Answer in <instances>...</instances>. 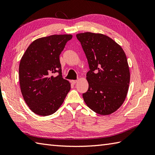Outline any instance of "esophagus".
Instances as JSON below:
<instances>
[{
    "instance_id": "34e87169",
    "label": "esophagus",
    "mask_w": 155,
    "mask_h": 155,
    "mask_svg": "<svg viewBox=\"0 0 155 155\" xmlns=\"http://www.w3.org/2000/svg\"><path fill=\"white\" fill-rule=\"evenodd\" d=\"M77 81H78L77 80H72V81H71V83L74 84H76V83H77Z\"/></svg>"
}]
</instances>
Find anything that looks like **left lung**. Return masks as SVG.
Masks as SVG:
<instances>
[{
  "instance_id": "obj_1",
  "label": "left lung",
  "mask_w": 155,
  "mask_h": 155,
  "mask_svg": "<svg viewBox=\"0 0 155 155\" xmlns=\"http://www.w3.org/2000/svg\"><path fill=\"white\" fill-rule=\"evenodd\" d=\"M86 55L90 71L88 89L83 99L92 110L101 115L116 111L125 100L130 83L126 54L113 39L103 34L77 35Z\"/></svg>"
}]
</instances>
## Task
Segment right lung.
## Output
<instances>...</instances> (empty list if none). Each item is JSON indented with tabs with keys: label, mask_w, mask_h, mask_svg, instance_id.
I'll return each mask as SVG.
<instances>
[{
	"label": "right lung",
	"mask_w": 155,
	"mask_h": 155,
	"mask_svg": "<svg viewBox=\"0 0 155 155\" xmlns=\"http://www.w3.org/2000/svg\"><path fill=\"white\" fill-rule=\"evenodd\" d=\"M71 35H54L38 38L28 46L19 64L22 97L35 114L48 116L63 103L71 84L62 76L59 59ZM58 73V75L52 74Z\"/></svg>",
	"instance_id": "obj_1"
}]
</instances>
